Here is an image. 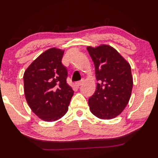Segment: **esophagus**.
<instances>
[{"instance_id":"1","label":"esophagus","mask_w":158,"mask_h":158,"mask_svg":"<svg viewBox=\"0 0 158 158\" xmlns=\"http://www.w3.org/2000/svg\"><path fill=\"white\" fill-rule=\"evenodd\" d=\"M83 80H81V81H77V82L76 83V86H81V85L83 84Z\"/></svg>"}]
</instances>
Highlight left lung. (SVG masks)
Listing matches in <instances>:
<instances>
[{
    "mask_svg": "<svg viewBox=\"0 0 158 158\" xmlns=\"http://www.w3.org/2000/svg\"><path fill=\"white\" fill-rule=\"evenodd\" d=\"M95 67L98 81L96 91L89 98L91 112L109 120L123 112L130 99L133 86L131 66L112 46L87 47Z\"/></svg>",
    "mask_w": 158,
    "mask_h": 158,
    "instance_id": "8db88e82",
    "label": "left lung"
}]
</instances>
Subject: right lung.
Returning <instances> with one entry per match:
<instances>
[{
  "label": "right lung",
  "instance_id": "1",
  "mask_svg": "<svg viewBox=\"0 0 158 158\" xmlns=\"http://www.w3.org/2000/svg\"><path fill=\"white\" fill-rule=\"evenodd\" d=\"M64 51L51 48L37 57L23 75L24 94L31 111L47 122L67 112L74 91L66 83L67 69L62 64Z\"/></svg>",
  "mask_w": 158,
  "mask_h": 158
}]
</instances>
